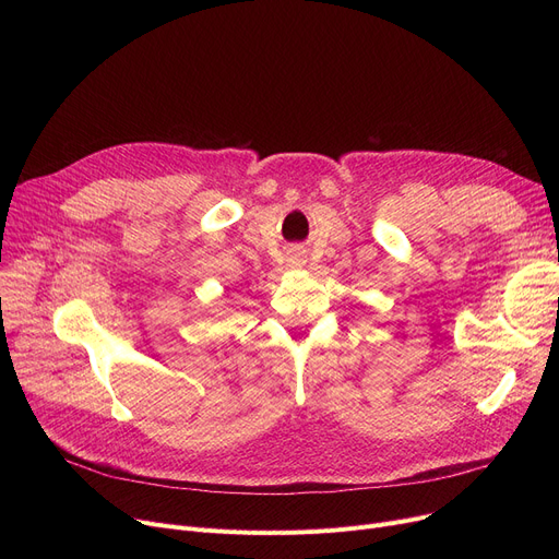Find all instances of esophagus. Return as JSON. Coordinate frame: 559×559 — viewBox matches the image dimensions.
I'll use <instances>...</instances> for the list:
<instances>
[{"instance_id": "1", "label": "esophagus", "mask_w": 559, "mask_h": 559, "mask_svg": "<svg viewBox=\"0 0 559 559\" xmlns=\"http://www.w3.org/2000/svg\"><path fill=\"white\" fill-rule=\"evenodd\" d=\"M287 262L292 264V267H301V264H304L306 260H304V253H301V251H292L289 258H287Z\"/></svg>"}]
</instances>
